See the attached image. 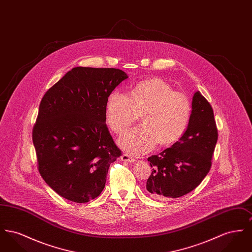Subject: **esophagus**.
<instances>
[{"instance_id":"34e87169","label":"esophagus","mask_w":252,"mask_h":252,"mask_svg":"<svg viewBox=\"0 0 252 252\" xmlns=\"http://www.w3.org/2000/svg\"><path fill=\"white\" fill-rule=\"evenodd\" d=\"M121 159L123 161H126V162H134L135 161V158L129 154H123L121 157Z\"/></svg>"}]
</instances>
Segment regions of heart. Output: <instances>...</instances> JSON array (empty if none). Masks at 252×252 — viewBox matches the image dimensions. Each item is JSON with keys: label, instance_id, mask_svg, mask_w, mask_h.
Segmentation results:
<instances>
[{"label": "heart", "instance_id": "b5f03b06", "mask_svg": "<svg viewBox=\"0 0 252 252\" xmlns=\"http://www.w3.org/2000/svg\"><path fill=\"white\" fill-rule=\"evenodd\" d=\"M144 124L119 141L126 151L140 155L158 143L168 146L177 143L189 126L192 106L188 97L160 78L141 81L132 88L130 95L114 91L106 104V121L117 135L127 131L140 118Z\"/></svg>", "mask_w": 252, "mask_h": 252}]
</instances>
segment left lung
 Returning a JSON list of instances; mask_svg holds the SVG:
<instances>
[{"label":"left lung","mask_w":252,"mask_h":252,"mask_svg":"<svg viewBox=\"0 0 252 252\" xmlns=\"http://www.w3.org/2000/svg\"><path fill=\"white\" fill-rule=\"evenodd\" d=\"M218 133L214 110L199 92L192 102L187 130L177 143L158 155L149 157L152 173L146 190L154 198H177L192 192L212 167Z\"/></svg>","instance_id":"8db88e82"}]
</instances>
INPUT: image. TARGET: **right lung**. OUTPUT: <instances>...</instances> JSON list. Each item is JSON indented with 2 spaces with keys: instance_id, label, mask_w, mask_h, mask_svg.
<instances>
[{
  "instance_id": "right-lung-1",
  "label": "right lung",
  "mask_w": 252,
  "mask_h": 252,
  "mask_svg": "<svg viewBox=\"0 0 252 252\" xmlns=\"http://www.w3.org/2000/svg\"><path fill=\"white\" fill-rule=\"evenodd\" d=\"M127 77L114 68L75 67L42 97L32 132L37 169L60 196L86 203L105 188L109 165L122 156L106 104Z\"/></svg>"
}]
</instances>
